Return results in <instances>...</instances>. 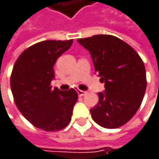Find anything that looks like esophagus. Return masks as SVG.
Listing matches in <instances>:
<instances>
[{"instance_id":"esophagus-1","label":"esophagus","mask_w":159,"mask_h":159,"mask_svg":"<svg viewBox=\"0 0 159 159\" xmlns=\"http://www.w3.org/2000/svg\"><path fill=\"white\" fill-rule=\"evenodd\" d=\"M77 93H78L79 96H83V95H85V94L87 93L86 92H84V91H81V90H78V91H77Z\"/></svg>"}]
</instances>
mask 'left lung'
<instances>
[{"mask_svg":"<svg viewBox=\"0 0 159 159\" xmlns=\"http://www.w3.org/2000/svg\"><path fill=\"white\" fill-rule=\"evenodd\" d=\"M93 58L95 72L105 82L98 104L91 109L101 127L116 129L126 124L139 109L146 90V74L140 55L125 41L112 35L79 39Z\"/></svg>","mask_w":159,"mask_h":159,"instance_id":"8db88e82","label":"left lung"}]
</instances>
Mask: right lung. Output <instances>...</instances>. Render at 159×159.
Returning a JSON list of instances; mask_svg holds the SVG:
<instances>
[{
    "label": "right lung",
    "mask_w": 159,
    "mask_h": 159,
    "mask_svg": "<svg viewBox=\"0 0 159 159\" xmlns=\"http://www.w3.org/2000/svg\"><path fill=\"white\" fill-rule=\"evenodd\" d=\"M73 40H44L27 48L17 58L10 84L15 103L32 125L45 131L66 128L78 100L74 89H52L53 65L67 51Z\"/></svg>",
    "instance_id": "right-lung-1"
}]
</instances>
